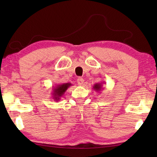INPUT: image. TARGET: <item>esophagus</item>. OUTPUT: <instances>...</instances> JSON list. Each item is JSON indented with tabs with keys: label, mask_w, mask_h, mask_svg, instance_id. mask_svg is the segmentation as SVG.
Masks as SVG:
<instances>
[{
	"label": "esophagus",
	"mask_w": 157,
	"mask_h": 157,
	"mask_svg": "<svg viewBox=\"0 0 157 157\" xmlns=\"http://www.w3.org/2000/svg\"><path fill=\"white\" fill-rule=\"evenodd\" d=\"M84 79L82 78H79L78 79V80H77V82H78V85H79V86L83 85V84H84Z\"/></svg>",
	"instance_id": "34e87169"
}]
</instances>
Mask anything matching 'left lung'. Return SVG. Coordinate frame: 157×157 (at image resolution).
Returning a JSON list of instances; mask_svg holds the SVG:
<instances>
[{
  "label": "left lung",
  "mask_w": 157,
  "mask_h": 157,
  "mask_svg": "<svg viewBox=\"0 0 157 157\" xmlns=\"http://www.w3.org/2000/svg\"><path fill=\"white\" fill-rule=\"evenodd\" d=\"M92 88L95 91L100 92L102 89V83H96V84L93 86Z\"/></svg>",
  "instance_id": "1"
}]
</instances>
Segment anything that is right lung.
<instances>
[{
    "instance_id": "add662e5",
    "label": "right lung",
    "mask_w": 157,
    "mask_h": 157,
    "mask_svg": "<svg viewBox=\"0 0 157 157\" xmlns=\"http://www.w3.org/2000/svg\"><path fill=\"white\" fill-rule=\"evenodd\" d=\"M71 86H72L71 83H64V84H56L55 86H54L52 89V95L55 101L57 102L60 101V98L64 95L67 90Z\"/></svg>"
}]
</instances>
